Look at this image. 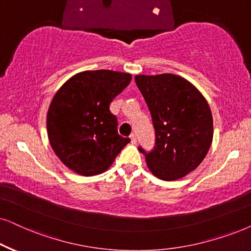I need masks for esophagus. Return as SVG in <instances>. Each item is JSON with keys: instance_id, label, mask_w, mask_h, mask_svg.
Instances as JSON below:
<instances>
[{"instance_id": "esophagus-1", "label": "esophagus", "mask_w": 251, "mask_h": 251, "mask_svg": "<svg viewBox=\"0 0 251 251\" xmlns=\"http://www.w3.org/2000/svg\"><path fill=\"white\" fill-rule=\"evenodd\" d=\"M130 139H131L132 144H136V142H137V138H136L135 133H131V135H130Z\"/></svg>"}]
</instances>
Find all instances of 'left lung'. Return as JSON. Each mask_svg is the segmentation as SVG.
I'll use <instances>...</instances> for the list:
<instances>
[{
  "mask_svg": "<svg viewBox=\"0 0 251 251\" xmlns=\"http://www.w3.org/2000/svg\"><path fill=\"white\" fill-rule=\"evenodd\" d=\"M135 82L155 129L153 151H139L154 176L178 180L195 171L209 152L213 138L209 103L194 84L177 75H137Z\"/></svg>",
  "mask_w": 251,
  "mask_h": 251,
  "instance_id": "left-lung-1",
  "label": "left lung"
}]
</instances>
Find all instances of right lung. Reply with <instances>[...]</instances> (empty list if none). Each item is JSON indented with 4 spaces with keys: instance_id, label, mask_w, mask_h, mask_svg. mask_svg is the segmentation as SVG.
Segmentation results:
<instances>
[{
    "instance_id": "add662e5",
    "label": "right lung",
    "mask_w": 251,
    "mask_h": 251,
    "mask_svg": "<svg viewBox=\"0 0 251 251\" xmlns=\"http://www.w3.org/2000/svg\"><path fill=\"white\" fill-rule=\"evenodd\" d=\"M131 80L113 70H86L74 75L51 100L47 133L58 159L83 176L101 174L130 142L118 132L109 105Z\"/></svg>"
}]
</instances>
